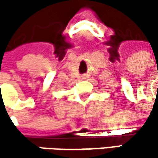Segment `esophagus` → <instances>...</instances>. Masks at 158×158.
<instances>
[{
    "instance_id": "1",
    "label": "esophagus",
    "mask_w": 158,
    "mask_h": 158,
    "mask_svg": "<svg viewBox=\"0 0 158 158\" xmlns=\"http://www.w3.org/2000/svg\"><path fill=\"white\" fill-rule=\"evenodd\" d=\"M82 79H88V75H87V74H83V75H82Z\"/></svg>"
}]
</instances>
